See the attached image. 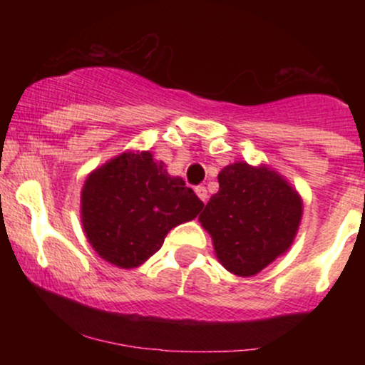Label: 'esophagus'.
Returning a JSON list of instances; mask_svg holds the SVG:
<instances>
[{
  "instance_id": "obj_1",
  "label": "esophagus",
  "mask_w": 365,
  "mask_h": 365,
  "mask_svg": "<svg viewBox=\"0 0 365 365\" xmlns=\"http://www.w3.org/2000/svg\"><path fill=\"white\" fill-rule=\"evenodd\" d=\"M195 194H197V197H199L200 200H202L204 204L207 202V190H206V187H202V185H199L195 188Z\"/></svg>"
}]
</instances>
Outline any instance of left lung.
Masks as SVG:
<instances>
[{"label":"left lung","mask_w":365,"mask_h":365,"mask_svg":"<svg viewBox=\"0 0 365 365\" xmlns=\"http://www.w3.org/2000/svg\"><path fill=\"white\" fill-rule=\"evenodd\" d=\"M220 190L199 221L216 257L237 276H254L287 252L302 220L299 192L266 165L233 163L217 175Z\"/></svg>","instance_id":"obj_1"}]
</instances>
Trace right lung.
I'll list each match as a JSON object with an SVG mask.
<instances>
[{
    "label": "right lung",
    "instance_id": "add662e5",
    "mask_svg": "<svg viewBox=\"0 0 365 365\" xmlns=\"http://www.w3.org/2000/svg\"><path fill=\"white\" fill-rule=\"evenodd\" d=\"M87 240L104 261L132 269L161 249L171 228L194 220L202 200L170 177L149 150L123 153L94 170L81 195Z\"/></svg>",
    "mask_w": 365,
    "mask_h": 365
}]
</instances>
